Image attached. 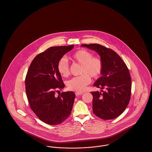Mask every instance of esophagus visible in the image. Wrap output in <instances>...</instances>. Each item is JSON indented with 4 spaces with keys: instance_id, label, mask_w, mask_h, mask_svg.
<instances>
[{
    "instance_id": "1",
    "label": "esophagus",
    "mask_w": 152,
    "mask_h": 152,
    "mask_svg": "<svg viewBox=\"0 0 152 152\" xmlns=\"http://www.w3.org/2000/svg\"><path fill=\"white\" fill-rule=\"evenodd\" d=\"M83 94V93H82V92H76L75 93V94H76V96H79V95H81V94Z\"/></svg>"
}]
</instances>
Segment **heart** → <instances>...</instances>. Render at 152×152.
Returning <instances> with one entry per match:
<instances>
[{
  "label": "heart",
  "mask_w": 152,
  "mask_h": 152,
  "mask_svg": "<svg viewBox=\"0 0 152 152\" xmlns=\"http://www.w3.org/2000/svg\"><path fill=\"white\" fill-rule=\"evenodd\" d=\"M72 58L74 61L81 64V73L83 74L68 80L66 83L67 87L69 90L82 92L91 81L89 76L96 78L100 75L103 68L102 62L100 58L93 57L92 53L85 50L75 52ZM58 70L63 77H67L69 75V65L65 58H62L58 61Z\"/></svg>",
  "instance_id": "obj_1"
}]
</instances>
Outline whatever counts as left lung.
I'll return each mask as SVG.
<instances>
[{"label":"left lung","instance_id":"8db88e82","mask_svg":"<svg viewBox=\"0 0 152 152\" xmlns=\"http://www.w3.org/2000/svg\"><path fill=\"white\" fill-rule=\"evenodd\" d=\"M81 46L96 51L103 65L101 76L94 86L105 91L91 93L94 113L103 120L114 119L123 113L130 101L132 80L129 69L121 57L111 49L98 44Z\"/></svg>","mask_w":152,"mask_h":152}]
</instances>
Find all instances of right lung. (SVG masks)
Instances as JSON below:
<instances>
[{"mask_svg":"<svg viewBox=\"0 0 152 152\" xmlns=\"http://www.w3.org/2000/svg\"><path fill=\"white\" fill-rule=\"evenodd\" d=\"M74 47H52L39 54L31 62L25 80L29 105L38 118L50 125H58L71 115L75 94L72 91L56 92L65 87L58 70L60 58Z\"/></svg>","mask_w":152,"mask_h":152,"instance_id":"add662e5","label":"right lung"}]
</instances>
